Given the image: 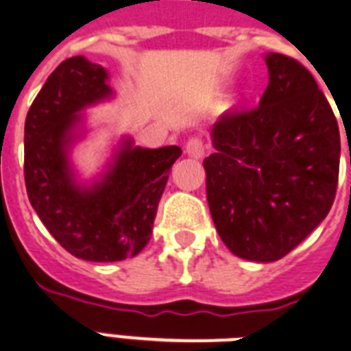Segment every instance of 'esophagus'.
I'll return each instance as SVG.
<instances>
[{"label":"esophagus","instance_id":"34e87169","mask_svg":"<svg viewBox=\"0 0 351 351\" xmlns=\"http://www.w3.org/2000/svg\"><path fill=\"white\" fill-rule=\"evenodd\" d=\"M185 153H187L189 156H193V158H202V156L205 155V147L202 138H198V136L189 138L187 144H185Z\"/></svg>","mask_w":351,"mask_h":351}]
</instances>
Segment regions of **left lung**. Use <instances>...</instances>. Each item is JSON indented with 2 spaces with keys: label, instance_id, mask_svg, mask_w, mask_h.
Listing matches in <instances>:
<instances>
[{
  "label": "left lung",
  "instance_id": "8db88e82",
  "mask_svg": "<svg viewBox=\"0 0 351 351\" xmlns=\"http://www.w3.org/2000/svg\"><path fill=\"white\" fill-rule=\"evenodd\" d=\"M265 62L259 106L221 117L204 160L218 234L232 254L259 263L289 254L326 218L341 156L337 121L312 73L283 53Z\"/></svg>",
  "mask_w": 351,
  "mask_h": 351
}]
</instances>
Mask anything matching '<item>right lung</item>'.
I'll return each instance as SVG.
<instances>
[{
    "mask_svg": "<svg viewBox=\"0 0 351 351\" xmlns=\"http://www.w3.org/2000/svg\"><path fill=\"white\" fill-rule=\"evenodd\" d=\"M108 72L84 56L62 61L25 121L28 200L50 234L72 256L111 263L136 256L153 232L178 146L147 149L124 136L92 184L77 178L72 147L86 133L82 111L113 97Z\"/></svg>",
    "mask_w": 351,
    "mask_h": 351,
    "instance_id": "add662e5",
    "label": "right lung"
}]
</instances>
